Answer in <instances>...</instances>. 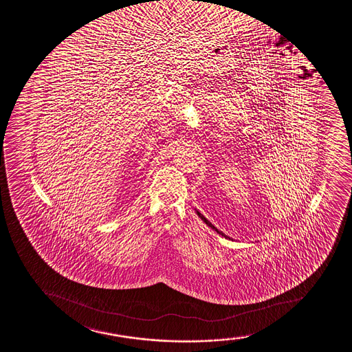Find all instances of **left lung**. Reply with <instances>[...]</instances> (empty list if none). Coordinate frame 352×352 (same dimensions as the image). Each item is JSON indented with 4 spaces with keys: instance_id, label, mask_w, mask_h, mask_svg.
Returning a JSON list of instances; mask_svg holds the SVG:
<instances>
[{
    "instance_id": "obj_1",
    "label": "left lung",
    "mask_w": 352,
    "mask_h": 352,
    "mask_svg": "<svg viewBox=\"0 0 352 352\" xmlns=\"http://www.w3.org/2000/svg\"><path fill=\"white\" fill-rule=\"evenodd\" d=\"M196 212H197L198 217H201V219H202L203 222L206 223V226H210L212 230L216 231L217 234H222L223 237H226V239H231L230 237H229V236H226V234H223L222 231H219V229H217V228H214V226H212V224H211V223L209 222V221H208V219H206V217H204V216H203V214H201V212H199V211L196 210Z\"/></svg>"
}]
</instances>
